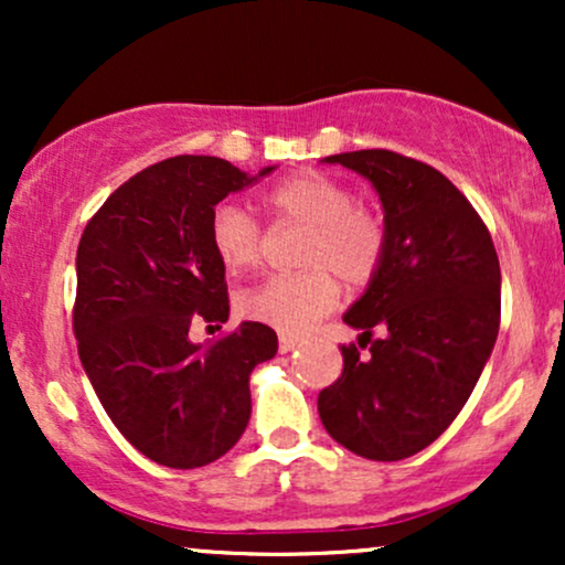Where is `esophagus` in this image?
<instances>
[{"mask_svg":"<svg viewBox=\"0 0 565 565\" xmlns=\"http://www.w3.org/2000/svg\"><path fill=\"white\" fill-rule=\"evenodd\" d=\"M300 342H302L300 337H295V334H287V332L278 334V350H281V353H291V350L300 345Z\"/></svg>","mask_w":565,"mask_h":565,"instance_id":"34e87169","label":"esophagus"}]
</instances>
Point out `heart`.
Instances as JSON below:
<instances>
[{
  "mask_svg": "<svg viewBox=\"0 0 565 565\" xmlns=\"http://www.w3.org/2000/svg\"><path fill=\"white\" fill-rule=\"evenodd\" d=\"M276 223L305 225L297 249L300 274L270 276L238 297V310L249 321L284 332H302L327 316L340 300V282L366 287L385 257V225L353 191L321 172H297L270 188L263 199ZM210 244L225 274L244 276L263 263L265 236L249 212L233 201L215 206L210 217Z\"/></svg>",
  "mask_w": 565,
  "mask_h": 565,
  "instance_id": "heart-1",
  "label": "heart"
}]
</instances>
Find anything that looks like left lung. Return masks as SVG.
<instances>
[{"instance_id": "8db88e82", "label": "left lung", "mask_w": 565, "mask_h": 565, "mask_svg": "<svg viewBox=\"0 0 565 565\" xmlns=\"http://www.w3.org/2000/svg\"><path fill=\"white\" fill-rule=\"evenodd\" d=\"M323 161L380 193L385 257L342 316L361 337L342 345V374L319 393V414L348 451L395 462L430 446L468 404L499 332V257L470 201L430 164L382 148Z\"/></svg>"}]
</instances>
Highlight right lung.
I'll return each mask as SVG.
<instances>
[{
    "instance_id": "1",
    "label": "right lung",
    "mask_w": 565,
    "mask_h": 565,
    "mask_svg": "<svg viewBox=\"0 0 565 565\" xmlns=\"http://www.w3.org/2000/svg\"><path fill=\"white\" fill-rule=\"evenodd\" d=\"M217 157H174L119 185L76 249L74 334L97 398L140 454L191 470L223 457L252 414L249 374L278 350L244 321L210 345L193 321H228V284L210 217L228 193L265 178Z\"/></svg>"
}]
</instances>
